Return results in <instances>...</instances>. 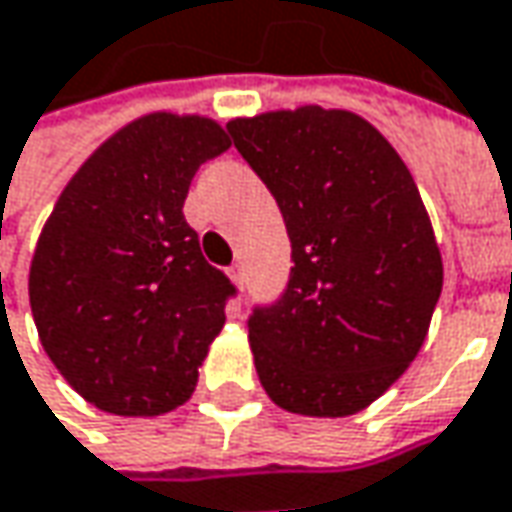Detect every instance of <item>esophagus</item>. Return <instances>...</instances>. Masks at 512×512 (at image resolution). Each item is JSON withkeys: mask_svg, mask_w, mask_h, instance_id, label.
Listing matches in <instances>:
<instances>
[{"mask_svg": "<svg viewBox=\"0 0 512 512\" xmlns=\"http://www.w3.org/2000/svg\"><path fill=\"white\" fill-rule=\"evenodd\" d=\"M227 273H230V279H233V282H236L239 288H244V268H242V265H233V268L227 270Z\"/></svg>", "mask_w": 512, "mask_h": 512, "instance_id": "1", "label": "esophagus"}]
</instances>
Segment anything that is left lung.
<instances>
[{"mask_svg": "<svg viewBox=\"0 0 512 512\" xmlns=\"http://www.w3.org/2000/svg\"><path fill=\"white\" fill-rule=\"evenodd\" d=\"M276 198L294 268L256 305L247 337L270 400L345 418L383 395L421 351L444 285L421 192L363 117L302 106L227 123Z\"/></svg>", "mask_w": 512, "mask_h": 512, "instance_id": "left-lung-1", "label": "left lung"}]
</instances>
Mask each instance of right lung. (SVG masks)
Listing matches in <instances>:
<instances>
[{"label":"right lung","instance_id":"add662e5","mask_svg":"<svg viewBox=\"0 0 512 512\" xmlns=\"http://www.w3.org/2000/svg\"><path fill=\"white\" fill-rule=\"evenodd\" d=\"M227 149L207 117H141L77 169L42 227L28 276L39 340L103 412L149 418L190 400L236 285L201 256L184 198Z\"/></svg>","mask_w":512,"mask_h":512}]
</instances>
